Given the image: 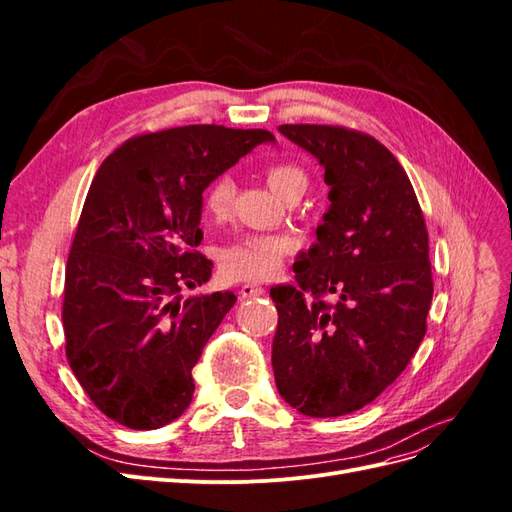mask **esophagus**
Instances as JSON below:
<instances>
[{"label": "esophagus", "instance_id": "esophagus-1", "mask_svg": "<svg viewBox=\"0 0 512 512\" xmlns=\"http://www.w3.org/2000/svg\"><path fill=\"white\" fill-rule=\"evenodd\" d=\"M239 294L243 299H252V297H260V294H265V288H260L256 284H245V286H241Z\"/></svg>", "mask_w": 512, "mask_h": 512}]
</instances>
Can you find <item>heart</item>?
<instances>
[{"instance_id": "b5f03b06", "label": "heart", "mask_w": 512, "mask_h": 512, "mask_svg": "<svg viewBox=\"0 0 512 512\" xmlns=\"http://www.w3.org/2000/svg\"><path fill=\"white\" fill-rule=\"evenodd\" d=\"M265 181L273 194L282 200L290 194H303L307 188V175L299 166L277 164L267 168ZM235 198V181L228 175L215 179L203 196L205 215L211 220H224L230 213ZM290 252V241L280 235L243 237L226 245L220 252V269L230 280L262 282L277 273Z\"/></svg>"}]
</instances>
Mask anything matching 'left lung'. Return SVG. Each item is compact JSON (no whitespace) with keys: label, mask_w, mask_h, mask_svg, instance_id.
I'll use <instances>...</instances> for the list:
<instances>
[{"label":"left lung","mask_w":512,"mask_h":512,"mask_svg":"<svg viewBox=\"0 0 512 512\" xmlns=\"http://www.w3.org/2000/svg\"><path fill=\"white\" fill-rule=\"evenodd\" d=\"M280 132L324 168L331 205L292 265L299 286L271 288L275 384L305 416H342L393 384L423 342L427 228L406 170L376 138L312 123Z\"/></svg>","instance_id":"8db88e82"}]
</instances>
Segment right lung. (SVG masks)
Instances as JSON below:
<instances>
[{
    "mask_svg": "<svg viewBox=\"0 0 512 512\" xmlns=\"http://www.w3.org/2000/svg\"><path fill=\"white\" fill-rule=\"evenodd\" d=\"M267 130L183 126L136 136L91 181L66 267V354L76 380L130 429L173 423L192 404V367L235 305L196 294L213 262L194 252L203 192Z\"/></svg>",
    "mask_w": 512,
    "mask_h": 512,
    "instance_id": "right-lung-1",
    "label": "right lung"
}]
</instances>
